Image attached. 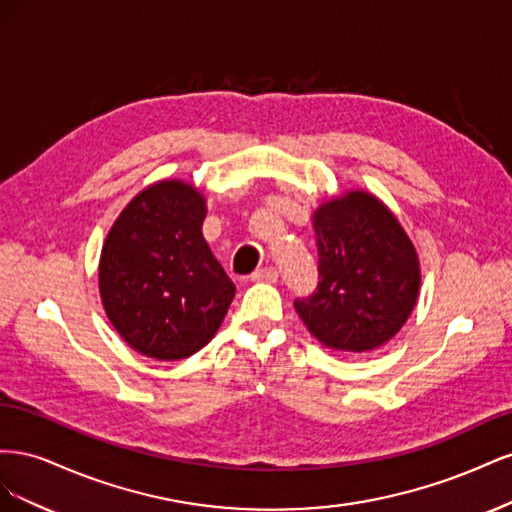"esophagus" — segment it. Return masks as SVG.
I'll return each instance as SVG.
<instances>
[{
    "instance_id": "esophagus-1",
    "label": "esophagus",
    "mask_w": 512,
    "mask_h": 512,
    "mask_svg": "<svg viewBox=\"0 0 512 512\" xmlns=\"http://www.w3.org/2000/svg\"><path fill=\"white\" fill-rule=\"evenodd\" d=\"M277 277H280V271H277L275 267H265V269H258L252 273V280L254 282H277Z\"/></svg>"
}]
</instances>
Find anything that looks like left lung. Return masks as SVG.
<instances>
[{
	"label": "left lung",
	"mask_w": 512,
	"mask_h": 512,
	"mask_svg": "<svg viewBox=\"0 0 512 512\" xmlns=\"http://www.w3.org/2000/svg\"><path fill=\"white\" fill-rule=\"evenodd\" d=\"M318 286L294 309L322 346L374 350L404 327L421 286L406 230L376 196L346 192L314 213Z\"/></svg>",
	"instance_id": "obj_1"
}]
</instances>
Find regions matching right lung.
I'll return each mask as SVG.
<instances>
[{
  "label": "right lung",
  "mask_w": 512,
  "mask_h": 512,
  "mask_svg": "<svg viewBox=\"0 0 512 512\" xmlns=\"http://www.w3.org/2000/svg\"><path fill=\"white\" fill-rule=\"evenodd\" d=\"M205 196L160 181L121 211L100 256V297L117 333L145 356L179 361L211 342L235 284L203 237Z\"/></svg>",
  "instance_id": "add662e5"
}]
</instances>
